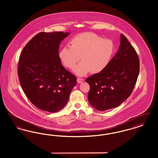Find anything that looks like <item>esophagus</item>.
I'll return each mask as SVG.
<instances>
[{"label": "esophagus", "mask_w": 158, "mask_h": 158, "mask_svg": "<svg viewBox=\"0 0 158 158\" xmlns=\"http://www.w3.org/2000/svg\"><path fill=\"white\" fill-rule=\"evenodd\" d=\"M77 82L79 83H82L84 81V79H82V78H77Z\"/></svg>", "instance_id": "obj_1"}]
</instances>
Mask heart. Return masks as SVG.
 I'll return each instance as SVG.
<instances>
[{"instance_id": "obj_1", "label": "heart", "mask_w": 158, "mask_h": 158, "mask_svg": "<svg viewBox=\"0 0 158 158\" xmlns=\"http://www.w3.org/2000/svg\"><path fill=\"white\" fill-rule=\"evenodd\" d=\"M70 47L65 46L59 51V56L63 64L72 69L80 60L82 61L74 69L77 75L90 72L95 74L103 71L108 65L114 52L113 41L104 39L96 34L86 32L73 38Z\"/></svg>"}]
</instances>
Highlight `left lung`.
<instances>
[{
  "label": "left lung",
  "mask_w": 158,
  "mask_h": 158,
  "mask_svg": "<svg viewBox=\"0 0 158 158\" xmlns=\"http://www.w3.org/2000/svg\"><path fill=\"white\" fill-rule=\"evenodd\" d=\"M139 70L137 53L121 34L119 50L107 67L86 79L90 86L88 98L90 105L105 111L121 104L133 92Z\"/></svg>",
  "instance_id": "1"
}]
</instances>
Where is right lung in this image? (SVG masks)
<instances>
[{"label":"right lung","mask_w":158,"mask_h":158,"mask_svg":"<svg viewBox=\"0 0 158 158\" xmlns=\"http://www.w3.org/2000/svg\"><path fill=\"white\" fill-rule=\"evenodd\" d=\"M69 35L41 32L28 41L19 59L18 75L23 92L45 111L61 110L76 85V77L62 66L59 56L60 42Z\"/></svg>","instance_id":"obj_1"}]
</instances>
